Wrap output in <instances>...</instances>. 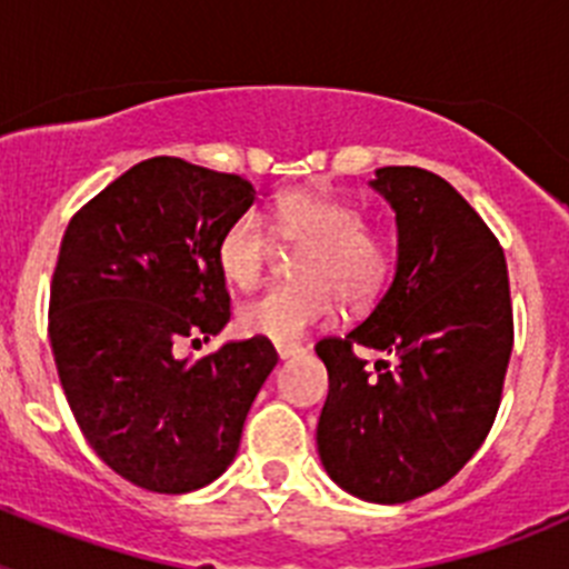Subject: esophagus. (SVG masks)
Wrapping results in <instances>:
<instances>
[{"label": "esophagus", "instance_id": "esophagus-1", "mask_svg": "<svg viewBox=\"0 0 569 569\" xmlns=\"http://www.w3.org/2000/svg\"><path fill=\"white\" fill-rule=\"evenodd\" d=\"M276 353H279V359H293V356L305 353V347L296 345V341H279V345H276Z\"/></svg>", "mask_w": 569, "mask_h": 569}]
</instances>
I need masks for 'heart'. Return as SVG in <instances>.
<instances>
[{
  "mask_svg": "<svg viewBox=\"0 0 569 569\" xmlns=\"http://www.w3.org/2000/svg\"><path fill=\"white\" fill-rule=\"evenodd\" d=\"M276 239L299 248L296 281L273 284L239 308L244 333L293 341L345 308H367L393 273V239L367 228L359 204L333 190L301 188L279 196L270 213ZM273 256V237L256 216H239L216 244V264L233 288L250 290Z\"/></svg>",
  "mask_w": 569,
  "mask_h": 569,
  "instance_id": "obj_1",
  "label": "heart"
}]
</instances>
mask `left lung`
<instances>
[{
    "mask_svg": "<svg viewBox=\"0 0 569 569\" xmlns=\"http://www.w3.org/2000/svg\"><path fill=\"white\" fill-rule=\"evenodd\" d=\"M399 261L376 310L316 345L330 376L316 445L330 479L379 505L447 485L490 433L512 353L507 261L465 196L421 168H379ZM356 346L391 356L367 371Z\"/></svg>",
    "mask_w": 569,
    "mask_h": 569,
    "instance_id": "1",
    "label": "left lung"
}]
</instances>
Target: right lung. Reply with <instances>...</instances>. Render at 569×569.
Instances as JSON below:
<instances>
[{"label":"right lung","mask_w":569,"mask_h":569,"mask_svg":"<svg viewBox=\"0 0 569 569\" xmlns=\"http://www.w3.org/2000/svg\"><path fill=\"white\" fill-rule=\"evenodd\" d=\"M236 173L176 156L133 164L70 219L50 281L48 336L79 430L99 459L150 492H190L233 461L270 339L176 356L230 321L216 244L253 204Z\"/></svg>","instance_id":"add662e5"}]
</instances>
